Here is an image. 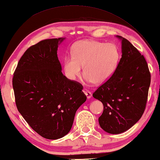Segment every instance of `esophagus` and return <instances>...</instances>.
Wrapping results in <instances>:
<instances>
[{"label":"esophagus","mask_w":160,"mask_h":160,"mask_svg":"<svg viewBox=\"0 0 160 160\" xmlns=\"http://www.w3.org/2000/svg\"><path fill=\"white\" fill-rule=\"evenodd\" d=\"M83 92L84 93V94H85V96H87V99H90V98H91V96H92V94H91V93L90 92V91H88L86 89H83Z\"/></svg>","instance_id":"1"}]
</instances>
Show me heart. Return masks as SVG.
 <instances>
[{"instance_id": "obj_1", "label": "heart", "mask_w": 160, "mask_h": 160, "mask_svg": "<svg viewBox=\"0 0 160 160\" xmlns=\"http://www.w3.org/2000/svg\"><path fill=\"white\" fill-rule=\"evenodd\" d=\"M119 59L117 47L113 43L96 40H83L74 45L72 56L64 59V70L70 80H75L82 73L84 80L96 85L104 84L116 69Z\"/></svg>"}]
</instances>
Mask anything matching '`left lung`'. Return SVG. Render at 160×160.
I'll list each match as a JSON object with an SVG mask.
<instances>
[{
    "label": "left lung",
    "instance_id": "obj_1",
    "mask_svg": "<svg viewBox=\"0 0 160 160\" xmlns=\"http://www.w3.org/2000/svg\"><path fill=\"white\" fill-rule=\"evenodd\" d=\"M116 37L121 40L122 58L112 76L93 93L104 105L100 127L111 134L127 131L141 118L151 84L144 57L128 40Z\"/></svg>",
    "mask_w": 160,
    "mask_h": 160
}]
</instances>
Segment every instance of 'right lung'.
<instances>
[{"mask_svg":"<svg viewBox=\"0 0 160 160\" xmlns=\"http://www.w3.org/2000/svg\"><path fill=\"white\" fill-rule=\"evenodd\" d=\"M64 39H47L30 47L20 58L12 80L20 113L49 140L70 131L76 111L87 100L82 86L62 73L57 51Z\"/></svg>","mask_w":160,"mask_h":160,"instance_id":"1","label":"right lung"}]
</instances>
